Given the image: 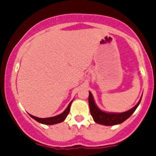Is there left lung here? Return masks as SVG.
I'll return each mask as SVG.
<instances>
[{"mask_svg": "<svg viewBox=\"0 0 156 156\" xmlns=\"http://www.w3.org/2000/svg\"><path fill=\"white\" fill-rule=\"evenodd\" d=\"M88 101H89V107H90V114H91L94 122L98 123V124L105 125V126H113V125L122 123V122H124L126 119H127L133 113V112L136 110L137 106L140 104V101H141V98H140L138 103L134 107H133L131 109L124 112H120V113L105 112L101 111L95 104L93 95H92L90 92H89Z\"/></svg>", "mask_w": 156, "mask_h": 156, "instance_id": "8db88e82", "label": "left lung"}]
</instances>
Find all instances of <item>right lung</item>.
I'll return each instance as SVG.
<instances>
[{
  "label": "right lung",
  "instance_id": "obj_1",
  "mask_svg": "<svg viewBox=\"0 0 156 156\" xmlns=\"http://www.w3.org/2000/svg\"><path fill=\"white\" fill-rule=\"evenodd\" d=\"M72 101L69 104L68 107L66 108V109L62 113L59 114V115H55V116L53 117H49V118H38V117L34 116V115H30V116L33 118V119H35L37 122H41V123H43V124H46V125H53L56 124V123H59V122H62L66 119V118L68 115L69 112L70 110V106H71Z\"/></svg>",
  "mask_w": 156,
  "mask_h": 156
}]
</instances>
